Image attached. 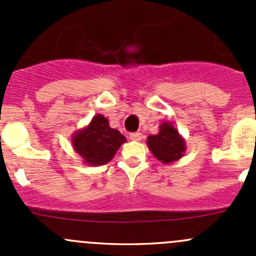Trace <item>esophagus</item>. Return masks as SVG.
<instances>
[{
  "label": "esophagus",
  "instance_id": "esophagus-1",
  "mask_svg": "<svg viewBox=\"0 0 256 256\" xmlns=\"http://www.w3.org/2000/svg\"><path fill=\"white\" fill-rule=\"evenodd\" d=\"M141 138H142V134H141V132H132V134H130V140L140 141Z\"/></svg>",
  "mask_w": 256,
  "mask_h": 256
}]
</instances>
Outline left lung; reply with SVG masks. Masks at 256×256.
Masks as SVG:
<instances>
[{"label": "left lung", "instance_id": "obj_1", "mask_svg": "<svg viewBox=\"0 0 256 256\" xmlns=\"http://www.w3.org/2000/svg\"><path fill=\"white\" fill-rule=\"evenodd\" d=\"M147 144L154 156L164 164L180 160L186 151L184 141L170 122L160 126V132L147 138Z\"/></svg>", "mask_w": 256, "mask_h": 256}]
</instances>
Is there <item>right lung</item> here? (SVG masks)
<instances>
[{"label": "right lung", "mask_w": 256, "mask_h": 256, "mask_svg": "<svg viewBox=\"0 0 256 256\" xmlns=\"http://www.w3.org/2000/svg\"><path fill=\"white\" fill-rule=\"evenodd\" d=\"M73 146L76 154L88 164L102 166L108 164L126 141L120 131L112 128L102 115H95L89 126L73 136Z\"/></svg>", "instance_id": "obj_1"}]
</instances>
